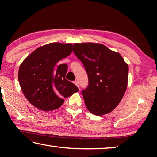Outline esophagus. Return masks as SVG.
Wrapping results in <instances>:
<instances>
[{"mask_svg":"<svg viewBox=\"0 0 157 157\" xmlns=\"http://www.w3.org/2000/svg\"><path fill=\"white\" fill-rule=\"evenodd\" d=\"M74 84L76 85V86H78V88H79V82H78V81H77V80L74 81Z\"/></svg>","mask_w":157,"mask_h":157,"instance_id":"esophagus-1","label":"esophagus"}]
</instances>
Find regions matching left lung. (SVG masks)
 <instances>
[{
  "mask_svg": "<svg viewBox=\"0 0 157 157\" xmlns=\"http://www.w3.org/2000/svg\"><path fill=\"white\" fill-rule=\"evenodd\" d=\"M73 52L88 76L89 84L82 92L86 108L97 116L111 113L128 87V65L119 52L98 43H75Z\"/></svg>",
  "mask_w": 157,
  "mask_h": 157,
  "instance_id": "8db88e82",
  "label": "left lung"
}]
</instances>
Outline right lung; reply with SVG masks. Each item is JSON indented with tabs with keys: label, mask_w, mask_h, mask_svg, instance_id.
<instances>
[{
	"label": "right lung",
	"mask_w": 157,
	"mask_h": 157,
	"mask_svg": "<svg viewBox=\"0 0 157 157\" xmlns=\"http://www.w3.org/2000/svg\"><path fill=\"white\" fill-rule=\"evenodd\" d=\"M72 51L70 43H50L36 48L21 63L19 84L25 97L35 107L53 111L61 106L64 98L79 91L65 79L67 65L57 64Z\"/></svg>",
	"instance_id": "1"
}]
</instances>
